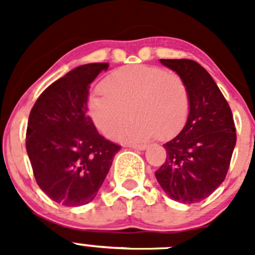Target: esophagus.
<instances>
[{"mask_svg": "<svg viewBox=\"0 0 255 255\" xmlns=\"http://www.w3.org/2000/svg\"><path fill=\"white\" fill-rule=\"evenodd\" d=\"M131 149H138V150H145L147 149V145H144V144H129L128 145Z\"/></svg>", "mask_w": 255, "mask_h": 255, "instance_id": "esophagus-1", "label": "esophagus"}]
</instances>
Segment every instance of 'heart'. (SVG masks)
<instances>
[{
  "label": "heart",
  "instance_id": "b5f03b06",
  "mask_svg": "<svg viewBox=\"0 0 255 255\" xmlns=\"http://www.w3.org/2000/svg\"><path fill=\"white\" fill-rule=\"evenodd\" d=\"M103 91L88 97L94 125L112 136L132 108L135 119L115 133L121 141H148L170 136L184 125L189 112V93L179 75L147 65L121 67L102 83Z\"/></svg>",
  "mask_w": 255,
  "mask_h": 255
}]
</instances>
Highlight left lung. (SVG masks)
Returning <instances> with one entry per match:
<instances>
[{
  "label": "left lung",
  "mask_w": 255,
  "mask_h": 255,
  "mask_svg": "<svg viewBox=\"0 0 255 255\" xmlns=\"http://www.w3.org/2000/svg\"><path fill=\"white\" fill-rule=\"evenodd\" d=\"M185 83L189 112L181 131L163 144L167 157L155 177L171 199H206L224 182L236 144L233 112L220 88L193 60H159Z\"/></svg>",
  "instance_id": "obj_1"
}]
</instances>
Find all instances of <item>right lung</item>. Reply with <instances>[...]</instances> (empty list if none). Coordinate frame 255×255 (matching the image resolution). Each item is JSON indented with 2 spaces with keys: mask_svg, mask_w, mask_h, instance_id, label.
Returning a JSON list of instances; mask_svg holds the SVG:
<instances>
[{
  "mask_svg": "<svg viewBox=\"0 0 255 255\" xmlns=\"http://www.w3.org/2000/svg\"><path fill=\"white\" fill-rule=\"evenodd\" d=\"M107 69V62L75 67L40 94L29 115L26 152L35 180L61 206L92 202L120 150L88 115L91 83Z\"/></svg>",
  "mask_w": 255,
  "mask_h": 255,
  "instance_id": "obj_1",
  "label": "right lung"
}]
</instances>
